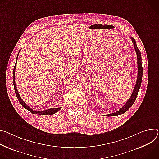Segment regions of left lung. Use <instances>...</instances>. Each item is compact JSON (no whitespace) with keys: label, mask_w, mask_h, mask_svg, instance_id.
Returning a JSON list of instances; mask_svg holds the SVG:
<instances>
[{"label":"left lung","mask_w":159,"mask_h":159,"mask_svg":"<svg viewBox=\"0 0 159 159\" xmlns=\"http://www.w3.org/2000/svg\"><path fill=\"white\" fill-rule=\"evenodd\" d=\"M133 44L134 45V49L136 51V53L137 55V60H138V77H137V80H136V83L135 85V87L134 88V90L133 91V93L131 96V97L129 98V99L127 100V102L125 103V104L119 110L117 111L116 112H114L111 114H108L105 115V116L107 117H112V116H115V115H119L120 114H123L125 113L126 111H127L130 107H131L133 103H134L135 100L137 98V95L138 93V91L140 88V86L141 84V80H142V75H143V67H142V64H141V52L138 49L137 46H136V42L134 38L131 37Z\"/></svg>","instance_id":"obj_1"}]
</instances>
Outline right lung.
Listing matches in <instances>:
<instances>
[{
    "label": "right lung",
    "mask_w": 159,
    "mask_h": 159,
    "mask_svg": "<svg viewBox=\"0 0 159 159\" xmlns=\"http://www.w3.org/2000/svg\"><path fill=\"white\" fill-rule=\"evenodd\" d=\"M20 52V51H19ZM18 52V54H19ZM18 54L17 56L16 57V63L15 65L14 66V70H13V85H14V91H15V93L16 95L18 98V99L20 102V104L25 108H26L27 110H28L29 111H30L33 114H38V115H53L54 113H56L57 111H58L59 110H60L61 109L62 107H60V108H49L46 110H43V111H37V110H34L32 108H30L29 107H28L24 102L23 101V99H21V98L20 97L18 91L16 89V85L15 84V69H16V63H17V60H18Z\"/></svg>",
    "instance_id": "1"
}]
</instances>
